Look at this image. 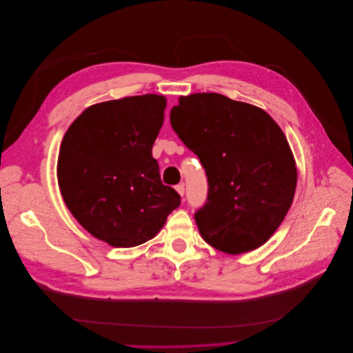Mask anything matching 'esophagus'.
<instances>
[{
	"label": "esophagus",
	"mask_w": 353,
	"mask_h": 353,
	"mask_svg": "<svg viewBox=\"0 0 353 353\" xmlns=\"http://www.w3.org/2000/svg\"><path fill=\"white\" fill-rule=\"evenodd\" d=\"M175 190H176V192H178L181 196H183V192H185V187H183V183H179V185L175 187Z\"/></svg>",
	"instance_id": "1"
}]
</instances>
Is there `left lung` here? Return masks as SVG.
<instances>
[{
  "label": "left lung",
  "instance_id": "obj_1",
  "mask_svg": "<svg viewBox=\"0 0 353 353\" xmlns=\"http://www.w3.org/2000/svg\"><path fill=\"white\" fill-rule=\"evenodd\" d=\"M171 109L179 139L208 178L195 214L201 237L227 254L261 247L289 212L297 185L290 145L263 109L220 93L181 96Z\"/></svg>",
  "mask_w": 353,
  "mask_h": 353
}]
</instances>
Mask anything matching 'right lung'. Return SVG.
Wrapping results in <instances>:
<instances>
[{
  "label": "right lung",
  "instance_id": "obj_1",
  "mask_svg": "<svg viewBox=\"0 0 353 353\" xmlns=\"http://www.w3.org/2000/svg\"><path fill=\"white\" fill-rule=\"evenodd\" d=\"M165 108L162 94L96 103L61 141L57 181L64 204L83 228L112 247L154 239L181 204L152 158Z\"/></svg>",
  "mask_w": 353,
  "mask_h": 353
}]
</instances>
